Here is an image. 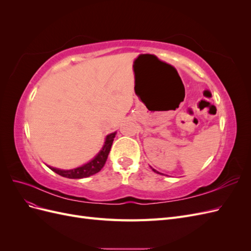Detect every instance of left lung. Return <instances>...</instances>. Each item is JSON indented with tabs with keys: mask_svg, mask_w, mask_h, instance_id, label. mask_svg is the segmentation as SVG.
Instances as JSON below:
<instances>
[{
	"mask_svg": "<svg viewBox=\"0 0 251 251\" xmlns=\"http://www.w3.org/2000/svg\"><path fill=\"white\" fill-rule=\"evenodd\" d=\"M151 170H153V171H154L155 173H157V174H160V173H159V172H157V171H156V170H154V169H151ZM161 175H162V174H161Z\"/></svg>",
	"mask_w": 251,
	"mask_h": 251,
	"instance_id": "8db88e82",
	"label": "left lung"
}]
</instances>
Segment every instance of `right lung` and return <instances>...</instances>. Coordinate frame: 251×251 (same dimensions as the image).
I'll list each match as a JSON object with an SVG mask.
<instances>
[{"label":"right lung","instance_id":"1","mask_svg":"<svg viewBox=\"0 0 251 251\" xmlns=\"http://www.w3.org/2000/svg\"><path fill=\"white\" fill-rule=\"evenodd\" d=\"M116 133L117 132H114V133L107 135V137H105V139H104V143H103L101 150L100 151V153H98L92 159V160H90L86 164L78 166V168L72 169V170H60V169L53 168V166H49V165H48V168L54 173L60 175L62 177L69 178V179H81V178H87V177L92 176V175L98 173L103 168V165L108 159L112 143H113L114 138H115Z\"/></svg>","mask_w":251,"mask_h":251}]
</instances>
